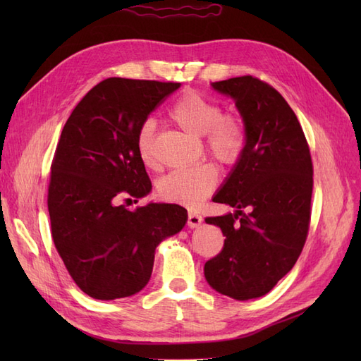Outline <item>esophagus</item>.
<instances>
[{
    "mask_svg": "<svg viewBox=\"0 0 361 361\" xmlns=\"http://www.w3.org/2000/svg\"><path fill=\"white\" fill-rule=\"evenodd\" d=\"M202 221H203V218H202V215H199L197 212H190V214H188V221H187L188 227H191V228L197 227V226L202 224Z\"/></svg>",
    "mask_w": 361,
    "mask_h": 361,
    "instance_id": "34e87169",
    "label": "esophagus"
}]
</instances>
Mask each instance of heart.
Segmentation results:
<instances>
[{
	"label": "heart",
	"instance_id": "heart-1",
	"mask_svg": "<svg viewBox=\"0 0 361 361\" xmlns=\"http://www.w3.org/2000/svg\"><path fill=\"white\" fill-rule=\"evenodd\" d=\"M171 122L185 133L203 137L207 154L224 167L241 161L247 147V133L243 120L233 114H223L221 106L195 90H185L169 110ZM155 125L147 120L137 134L138 155L147 167H155L154 155ZM218 171L212 164L178 169L164 176L158 185L159 195L167 202L185 206H199L214 192Z\"/></svg>",
	"mask_w": 361,
	"mask_h": 361
}]
</instances>
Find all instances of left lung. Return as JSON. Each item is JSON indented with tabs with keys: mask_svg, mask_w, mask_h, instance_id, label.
Here are the masks:
<instances>
[{
	"mask_svg": "<svg viewBox=\"0 0 361 361\" xmlns=\"http://www.w3.org/2000/svg\"><path fill=\"white\" fill-rule=\"evenodd\" d=\"M212 87L233 97L247 147L214 197L235 214L204 220L226 236L223 250L204 264V277L216 292L245 301L268 293L301 255L310 224L313 164L297 116L274 87L251 75Z\"/></svg>",
	"mask_w": 361,
	"mask_h": 361,
	"instance_id": "obj_1",
	"label": "left lung"
}]
</instances>
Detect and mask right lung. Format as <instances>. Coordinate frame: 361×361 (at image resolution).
<instances>
[{"instance_id":"obj_1","label":"right lung","mask_w":361,"mask_h":361,"mask_svg":"<svg viewBox=\"0 0 361 361\" xmlns=\"http://www.w3.org/2000/svg\"><path fill=\"white\" fill-rule=\"evenodd\" d=\"M179 87L106 78L73 108L61 130L48 187L51 233L76 286L92 298H125L143 289L157 247L188 220L179 204L149 203L134 211L120 204L150 192L137 134Z\"/></svg>"}]
</instances>
